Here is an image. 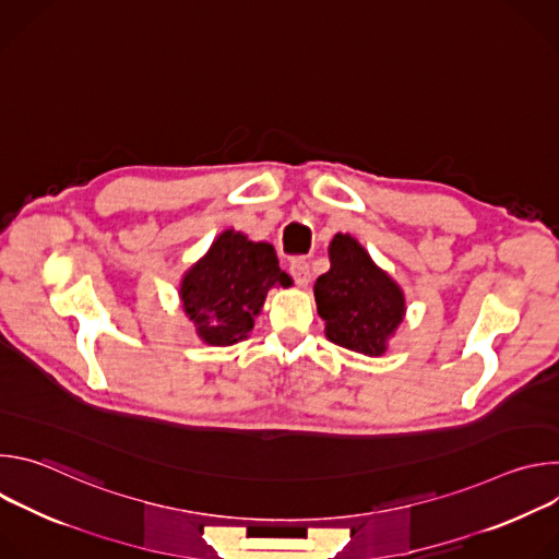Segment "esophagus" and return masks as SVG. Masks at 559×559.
Here are the masks:
<instances>
[{"instance_id": "1", "label": "esophagus", "mask_w": 559, "mask_h": 559, "mask_svg": "<svg viewBox=\"0 0 559 559\" xmlns=\"http://www.w3.org/2000/svg\"><path fill=\"white\" fill-rule=\"evenodd\" d=\"M289 274L294 276V281H296V285H298V287H307V285H309L311 274H309V265H307L305 261H300V259L292 261V265H289Z\"/></svg>"}]
</instances>
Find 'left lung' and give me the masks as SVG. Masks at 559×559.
Returning a JSON list of instances; mask_svg holds the SVG:
<instances>
[{
  "mask_svg": "<svg viewBox=\"0 0 559 559\" xmlns=\"http://www.w3.org/2000/svg\"><path fill=\"white\" fill-rule=\"evenodd\" d=\"M313 298L334 345L376 358L407 313L403 287L349 234L332 238L330 272L316 278Z\"/></svg>",
  "mask_w": 559,
  "mask_h": 559,
  "instance_id": "left-lung-1",
  "label": "left lung"
}]
</instances>
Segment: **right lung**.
<instances>
[{
	"mask_svg": "<svg viewBox=\"0 0 559 559\" xmlns=\"http://www.w3.org/2000/svg\"><path fill=\"white\" fill-rule=\"evenodd\" d=\"M289 285L294 281L278 267L270 243L250 241L229 227L186 270L179 298L197 336L212 347H227L250 336L267 292Z\"/></svg>",
	"mask_w": 559,
	"mask_h": 559,
	"instance_id": "obj_1",
	"label": "right lung"
}]
</instances>
